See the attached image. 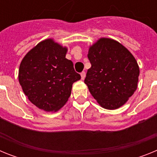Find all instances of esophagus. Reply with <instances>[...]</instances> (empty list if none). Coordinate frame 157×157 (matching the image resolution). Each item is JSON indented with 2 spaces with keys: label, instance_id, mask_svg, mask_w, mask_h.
I'll list each match as a JSON object with an SVG mask.
<instances>
[{
  "label": "esophagus",
  "instance_id": "1",
  "mask_svg": "<svg viewBox=\"0 0 157 157\" xmlns=\"http://www.w3.org/2000/svg\"><path fill=\"white\" fill-rule=\"evenodd\" d=\"M85 77H86V72L85 71H82L81 73V78L82 79H84V78H85Z\"/></svg>",
  "mask_w": 157,
  "mask_h": 157
}]
</instances>
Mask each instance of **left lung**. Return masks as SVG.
Wrapping results in <instances>:
<instances>
[{
	"label": "left lung",
	"instance_id": "left-lung-1",
	"mask_svg": "<svg viewBox=\"0 0 157 157\" xmlns=\"http://www.w3.org/2000/svg\"><path fill=\"white\" fill-rule=\"evenodd\" d=\"M84 82L104 109H119L137 90L139 67L135 58L120 42L101 38L90 47Z\"/></svg>",
	"mask_w": 157,
	"mask_h": 157
}]
</instances>
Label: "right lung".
<instances>
[{
    "mask_svg": "<svg viewBox=\"0 0 157 157\" xmlns=\"http://www.w3.org/2000/svg\"><path fill=\"white\" fill-rule=\"evenodd\" d=\"M67 48L52 39L38 43L22 60L19 82L32 104L46 112H56L66 104L72 85L81 78L71 60L66 56Z\"/></svg>",
    "mask_w": 157,
    "mask_h": 157,
    "instance_id": "obj_1",
    "label": "right lung"
}]
</instances>
